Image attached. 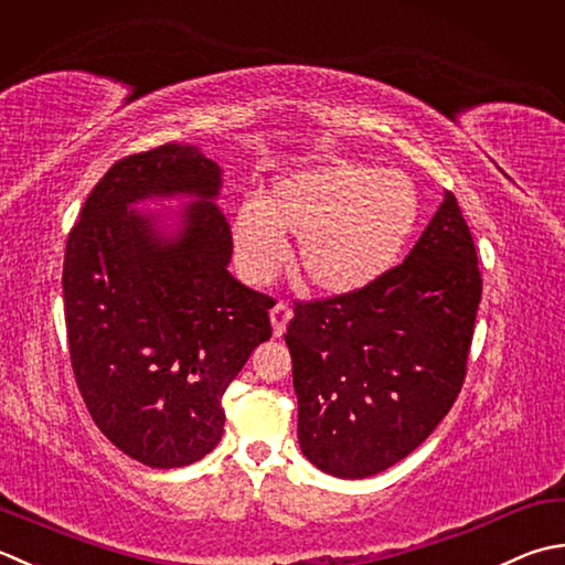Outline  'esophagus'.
<instances>
[{"label": "esophagus", "mask_w": 565, "mask_h": 565, "mask_svg": "<svg viewBox=\"0 0 565 565\" xmlns=\"http://www.w3.org/2000/svg\"><path fill=\"white\" fill-rule=\"evenodd\" d=\"M294 316L291 306L279 301L274 308H271V326H274V338H281L286 333V323H289Z\"/></svg>", "instance_id": "esophagus-1"}]
</instances>
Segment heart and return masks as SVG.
Instances as JSON below:
<instances>
[{
	"mask_svg": "<svg viewBox=\"0 0 565 565\" xmlns=\"http://www.w3.org/2000/svg\"><path fill=\"white\" fill-rule=\"evenodd\" d=\"M412 179L360 161L301 171L276 185L269 201L237 213L235 245L252 279H269L298 237V271L313 289L360 291L392 269L418 220Z\"/></svg>",
	"mask_w": 565,
	"mask_h": 565,
	"instance_id": "obj_1",
	"label": "heart"
}]
</instances>
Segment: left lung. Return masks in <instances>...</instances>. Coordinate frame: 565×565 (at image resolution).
I'll list each match as a JSON object with an SVG mask.
<instances>
[{
    "instance_id": "8db88e82",
    "label": "left lung",
    "mask_w": 565,
    "mask_h": 565,
    "mask_svg": "<svg viewBox=\"0 0 565 565\" xmlns=\"http://www.w3.org/2000/svg\"><path fill=\"white\" fill-rule=\"evenodd\" d=\"M480 298L478 252L448 191L408 257L377 281L296 301L284 338L303 456L360 480L422 446L466 382Z\"/></svg>"
}]
</instances>
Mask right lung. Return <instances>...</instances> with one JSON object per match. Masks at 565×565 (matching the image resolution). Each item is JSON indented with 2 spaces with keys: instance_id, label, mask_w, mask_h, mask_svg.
Returning a JSON list of instances; mask_svg holds the SVG:
<instances>
[{
  "instance_id": "1",
  "label": "right lung",
  "mask_w": 565,
  "mask_h": 565,
  "mask_svg": "<svg viewBox=\"0 0 565 565\" xmlns=\"http://www.w3.org/2000/svg\"><path fill=\"white\" fill-rule=\"evenodd\" d=\"M220 169L163 143L113 163L87 195L63 262L68 350L83 402L113 444L149 468H181L217 446L223 394L271 338L274 298L227 271L232 230ZM193 192L186 227L161 243L126 205Z\"/></svg>"
}]
</instances>
